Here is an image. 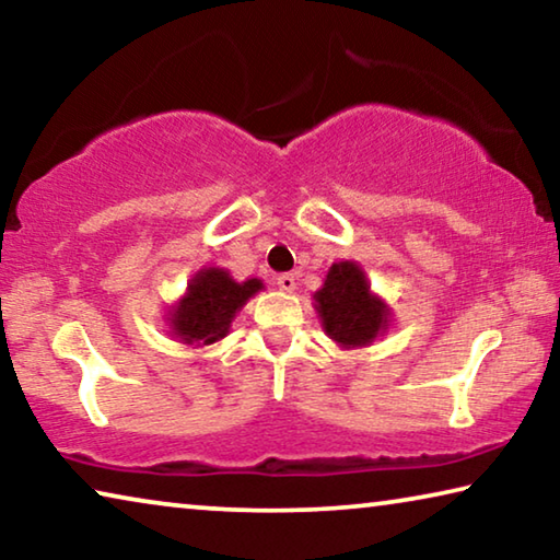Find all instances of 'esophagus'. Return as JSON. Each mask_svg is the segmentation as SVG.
Segmentation results:
<instances>
[{
	"mask_svg": "<svg viewBox=\"0 0 560 560\" xmlns=\"http://www.w3.org/2000/svg\"><path fill=\"white\" fill-rule=\"evenodd\" d=\"M277 287H279L281 291H294V289H296L294 273H279V277H277Z\"/></svg>",
	"mask_w": 560,
	"mask_h": 560,
	"instance_id": "34e87169",
	"label": "esophagus"
}]
</instances>
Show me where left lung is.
I'll return each instance as SVG.
<instances>
[{
    "label": "left lung",
    "instance_id": "1",
    "mask_svg": "<svg viewBox=\"0 0 560 560\" xmlns=\"http://www.w3.org/2000/svg\"><path fill=\"white\" fill-rule=\"evenodd\" d=\"M314 299L324 331L343 346H366L388 326V308L369 294L366 277L351 261L334 264Z\"/></svg>",
    "mask_w": 560,
    "mask_h": 560
}]
</instances>
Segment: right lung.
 I'll use <instances>...</instances> for the list:
<instances>
[{"mask_svg":"<svg viewBox=\"0 0 560 560\" xmlns=\"http://www.w3.org/2000/svg\"><path fill=\"white\" fill-rule=\"evenodd\" d=\"M259 289V279L236 283L224 269L199 271L189 283V294L174 308V334L184 343H214L224 339L238 308Z\"/></svg>","mask_w":560,"mask_h":560,"instance_id":"1","label":"right lung"}]
</instances>
